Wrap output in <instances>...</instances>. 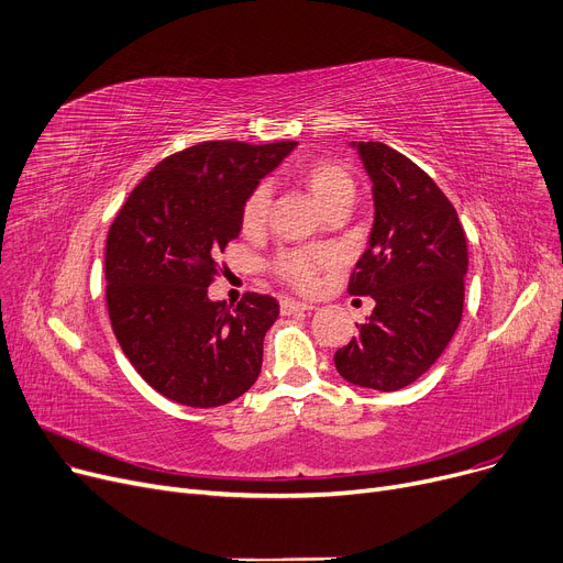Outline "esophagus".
<instances>
[{
  "label": "esophagus",
  "mask_w": 563,
  "mask_h": 563,
  "mask_svg": "<svg viewBox=\"0 0 563 563\" xmlns=\"http://www.w3.org/2000/svg\"><path fill=\"white\" fill-rule=\"evenodd\" d=\"M306 310H314V306H312V303H303V301H291V299H283V301H280V312H283V314L306 312Z\"/></svg>",
  "instance_id": "esophagus-1"
}]
</instances>
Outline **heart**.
<instances>
[{"label": "heart", "instance_id": "1", "mask_svg": "<svg viewBox=\"0 0 563 563\" xmlns=\"http://www.w3.org/2000/svg\"><path fill=\"white\" fill-rule=\"evenodd\" d=\"M303 183L308 189L314 194V198L331 210L333 205L340 200L353 198L356 194V183H353L351 173L331 159H319L312 162L303 168ZM269 205H272V191L266 185H257L242 210V228L246 232H257L266 225V219H269ZM338 262V255L331 249H291L278 253L274 260V269L276 274L289 283L291 287H297L301 291H310L319 283V272L329 269Z\"/></svg>", "mask_w": 563, "mask_h": 563}]
</instances>
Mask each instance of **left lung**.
Returning a JSON list of instances; mask_svg holds the SVG:
<instances>
[{"mask_svg":"<svg viewBox=\"0 0 563 563\" xmlns=\"http://www.w3.org/2000/svg\"><path fill=\"white\" fill-rule=\"evenodd\" d=\"M353 147L372 180L374 225L349 294L376 306L335 351V367L353 386L395 393L420 378L459 329L467 242L454 205L418 164L380 141Z\"/></svg>","mask_w":563,"mask_h":563,"instance_id":"obj_1","label":"left lung"}]
</instances>
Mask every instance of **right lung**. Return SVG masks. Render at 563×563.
Masks as SVG:
<instances>
[{"mask_svg":"<svg viewBox=\"0 0 563 563\" xmlns=\"http://www.w3.org/2000/svg\"><path fill=\"white\" fill-rule=\"evenodd\" d=\"M297 141H202L162 159L118 210L104 251L113 335L147 386L194 408L242 397L260 374L278 301H210L217 257L242 230L249 194Z\"/></svg>","mask_w":563,"mask_h":563,"instance_id":"add662e5","label":"right lung"}]
</instances>
